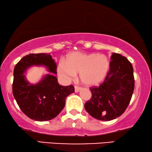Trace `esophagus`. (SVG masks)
<instances>
[{
	"instance_id": "34e87169",
	"label": "esophagus",
	"mask_w": 152,
	"mask_h": 152,
	"mask_svg": "<svg viewBox=\"0 0 152 152\" xmlns=\"http://www.w3.org/2000/svg\"><path fill=\"white\" fill-rule=\"evenodd\" d=\"M74 88H75V92L77 93V92H78V91H79L80 90H81V88L79 87V86H75Z\"/></svg>"
}]
</instances>
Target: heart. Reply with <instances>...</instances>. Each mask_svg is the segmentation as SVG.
I'll return each mask as SVG.
<instances>
[{
    "mask_svg": "<svg viewBox=\"0 0 152 152\" xmlns=\"http://www.w3.org/2000/svg\"><path fill=\"white\" fill-rule=\"evenodd\" d=\"M109 67V59L104 54L72 52L67 56L66 61H59L58 73L67 80L73 79L76 74L80 73V78L84 84L94 86L103 81Z\"/></svg>",
    "mask_w": 152,
    "mask_h": 152,
    "instance_id": "1",
    "label": "heart"
}]
</instances>
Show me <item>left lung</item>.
I'll return each instance as SVG.
<instances>
[{"mask_svg":"<svg viewBox=\"0 0 152 152\" xmlns=\"http://www.w3.org/2000/svg\"><path fill=\"white\" fill-rule=\"evenodd\" d=\"M110 69L99 86L90 88L91 99L84 105L93 118L109 121L123 114L129 105L134 88L132 64L125 56L113 53Z\"/></svg>","mask_w":152,"mask_h":152,"instance_id":"1","label":"left lung"}]
</instances>
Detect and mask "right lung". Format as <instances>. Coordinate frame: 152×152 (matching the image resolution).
Wrapping results in <instances>:
<instances>
[{
    "instance_id": "add662e5",
    "label": "right lung",
    "mask_w": 152,
    "mask_h": 152,
    "mask_svg": "<svg viewBox=\"0 0 152 152\" xmlns=\"http://www.w3.org/2000/svg\"><path fill=\"white\" fill-rule=\"evenodd\" d=\"M45 65L56 74V65L50 54H30L24 56L14 69L12 94L24 114L36 121H47L59 114L66 98L74 93V86H63L53 75H47L35 85L25 80L24 73L31 66Z\"/></svg>"
}]
</instances>
